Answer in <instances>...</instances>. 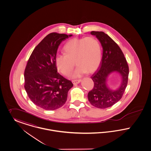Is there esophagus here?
<instances>
[{"label":"esophagus","instance_id":"1","mask_svg":"<svg viewBox=\"0 0 151 151\" xmlns=\"http://www.w3.org/2000/svg\"><path fill=\"white\" fill-rule=\"evenodd\" d=\"M80 81H81V80H72V83L73 84H78V83H79Z\"/></svg>","mask_w":151,"mask_h":151}]
</instances>
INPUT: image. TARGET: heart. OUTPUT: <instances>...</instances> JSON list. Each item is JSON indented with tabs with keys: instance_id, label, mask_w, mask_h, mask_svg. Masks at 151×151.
<instances>
[{
	"instance_id": "b5f03b06",
	"label": "heart",
	"mask_w": 151,
	"mask_h": 151,
	"mask_svg": "<svg viewBox=\"0 0 151 151\" xmlns=\"http://www.w3.org/2000/svg\"><path fill=\"white\" fill-rule=\"evenodd\" d=\"M63 55H57L55 58L56 68L63 75H70L74 67L78 65L72 75L73 78L80 77L87 71L93 72L98 69L102 58L100 42L94 37L73 38L63 47Z\"/></svg>"
}]
</instances>
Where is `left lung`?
<instances>
[{
	"instance_id": "obj_1",
	"label": "left lung",
	"mask_w": 151,
	"mask_h": 151,
	"mask_svg": "<svg viewBox=\"0 0 151 151\" xmlns=\"http://www.w3.org/2000/svg\"><path fill=\"white\" fill-rule=\"evenodd\" d=\"M103 47V56L98 70L91 77L94 87L88 93L89 103L96 108L104 109L112 106L123 96L128 84L129 67L124 54L119 45L106 34L101 31H92ZM117 72L121 76L119 87L110 89L106 83L109 75Z\"/></svg>"
}]
</instances>
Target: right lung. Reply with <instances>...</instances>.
<instances>
[{
  "label": "right lung",
  "instance_id": "obj_1",
  "mask_svg": "<svg viewBox=\"0 0 151 151\" xmlns=\"http://www.w3.org/2000/svg\"><path fill=\"white\" fill-rule=\"evenodd\" d=\"M72 35L48 34L36 47L28 60L24 74V88L33 103L45 110L62 107L73 85L58 72L55 63L59 45Z\"/></svg>",
  "mask_w": 151,
  "mask_h": 151
}]
</instances>
